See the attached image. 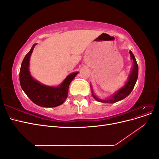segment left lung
Returning <instances> with one entry per match:
<instances>
[{
	"instance_id": "8db88e82",
	"label": "left lung",
	"mask_w": 159,
	"mask_h": 159,
	"mask_svg": "<svg viewBox=\"0 0 159 159\" xmlns=\"http://www.w3.org/2000/svg\"><path fill=\"white\" fill-rule=\"evenodd\" d=\"M129 54H130V57H131V60H133V64L132 68L131 70V73H130V75L128 77V79L125 84L121 88H120L119 90H117L116 92H115L113 95H110L109 97L105 99H101L98 98V96L94 93L92 86H91V85H90L91 93H92V96L96 101L102 103H113L125 99V98H127L130 93H131V92L134 87V85H135V84L137 82V80L138 78L139 68H138V65H137L135 57H134L133 54L131 50L129 51Z\"/></svg>"
}]
</instances>
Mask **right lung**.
I'll list each match as a JSON object with an SVG mask.
<instances>
[{"mask_svg":"<svg viewBox=\"0 0 159 159\" xmlns=\"http://www.w3.org/2000/svg\"><path fill=\"white\" fill-rule=\"evenodd\" d=\"M36 44L31 48L22 62L20 74V84L22 90L33 103L44 107H54L64 103L68 98L69 85L78 74L73 72L68 75L57 86L42 84L32 76L30 70V58Z\"/></svg>","mask_w":159,"mask_h":159,"instance_id":"add662e5","label":"right lung"}]
</instances>
